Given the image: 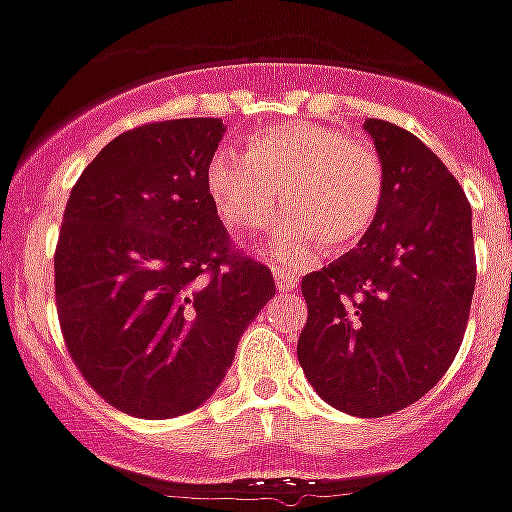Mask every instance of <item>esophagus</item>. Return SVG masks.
Returning <instances> with one entry per match:
<instances>
[{"instance_id":"1","label":"esophagus","mask_w":512,"mask_h":512,"mask_svg":"<svg viewBox=\"0 0 512 512\" xmlns=\"http://www.w3.org/2000/svg\"><path fill=\"white\" fill-rule=\"evenodd\" d=\"M273 281H276L279 292H295V289H297V276H292V273L276 271V273H273Z\"/></svg>"}]
</instances>
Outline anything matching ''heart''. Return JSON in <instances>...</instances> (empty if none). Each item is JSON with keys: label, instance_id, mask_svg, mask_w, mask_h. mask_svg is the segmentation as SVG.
Instances as JSON below:
<instances>
[{"label": "heart", "instance_id": "heart-1", "mask_svg": "<svg viewBox=\"0 0 512 512\" xmlns=\"http://www.w3.org/2000/svg\"><path fill=\"white\" fill-rule=\"evenodd\" d=\"M207 196L233 233L263 231L276 212L287 215L273 236L281 268H305L321 241L332 252L356 247L380 215L385 175L369 143L348 140L329 124L279 122L244 140V156L220 148L204 172Z\"/></svg>", "mask_w": 512, "mask_h": 512}]
</instances>
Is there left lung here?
Instances as JSON below:
<instances>
[{"instance_id":"8db88e82","label":"left lung","mask_w":512,"mask_h":512,"mask_svg":"<svg viewBox=\"0 0 512 512\" xmlns=\"http://www.w3.org/2000/svg\"><path fill=\"white\" fill-rule=\"evenodd\" d=\"M364 130L385 175L380 215L353 252L303 279L297 358L329 406L382 417L425 396L457 356L476 255L473 212L444 162L396 124Z\"/></svg>"}]
</instances>
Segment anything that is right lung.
<instances>
[{"mask_svg": "<svg viewBox=\"0 0 512 512\" xmlns=\"http://www.w3.org/2000/svg\"><path fill=\"white\" fill-rule=\"evenodd\" d=\"M220 119L122 132L68 196L55 249V303L84 380L124 414L193 412L276 295L271 271L228 244L204 172Z\"/></svg>", "mask_w": 512, "mask_h": 512, "instance_id": "right-lung-1", "label": "right lung"}]
</instances>
